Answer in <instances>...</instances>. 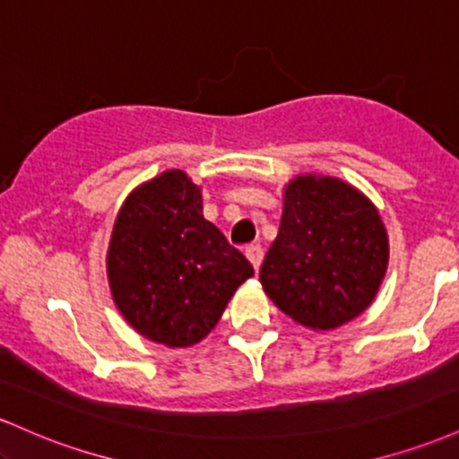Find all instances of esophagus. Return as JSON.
Wrapping results in <instances>:
<instances>
[{
    "label": "esophagus",
    "mask_w": 459,
    "mask_h": 459,
    "mask_svg": "<svg viewBox=\"0 0 459 459\" xmlns=\"http://www.w3.org/2000/svg\"><path fill=\"white\" fill-rule=\"evenodd\" d=\"M263 255H265V252H263V247L256 244V246H247L246 247V256H247V261L252 263V267H255L256 272H259V267H261V263H263Z\"/></svg>",
    "instance_id": "1"
}]
</instances>
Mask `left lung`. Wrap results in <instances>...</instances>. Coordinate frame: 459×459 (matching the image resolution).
<instances>
[{
    "label": "left lung",
    "instance_id": "obj_1",
    "mask_svg": "<svg viewBox=\"0 0 459 459\" xmlns=\"http://www.w3.org/2000/svg\"><path fill=\"white\" fill-rule=\"evenodd\" d=\"M386 267V229L365 194L324 175L289 181L261 265L263 289L284 315L310 330L339 328L371 307Z\"/></svg>",
    "mask_w": 459,
    "mask_h": 459
}]
</instances>
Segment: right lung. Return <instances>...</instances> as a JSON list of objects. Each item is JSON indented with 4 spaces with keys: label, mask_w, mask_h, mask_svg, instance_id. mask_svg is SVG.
<instances>
[{
    "label": "right lung",
    "mask_w": 459,
    "mask_h": 459,
    "mask_svg": "<svg viewBox=\"0 0 459 459\" xmlns=\"http://www.w3.org/2000/svg\"><path fill=\"white\" fill-rule=\"evenodd\" d=\"M250 261L203 215L200 187L166 170L129 194L108 247V281L120 315L155 343L189 347L222 317Z\"/></svg>",
    "instance_id": "obj_1"
}]
</instances>
